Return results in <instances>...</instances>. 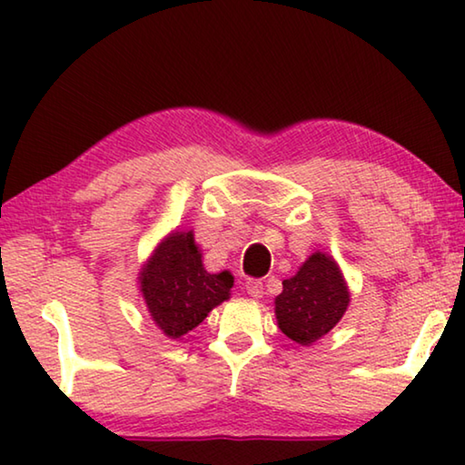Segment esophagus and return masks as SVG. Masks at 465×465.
Masks as SVG:
<instances>
[{
    "mask_svg": "<svg viewBox=\"0 0 465 465\" xmlns=\"http://www.w3.org/2000/svg\"><path fill=\"white\" fill-rule=\"evenodd\" d=\"M246 293H248L250 297H254V299H261V297H262V293H264L262 281H258V279H248V281H246Z\"/></svg>",
    "mask_w": 465,
    "mask_h": 465,
    "instance_id": "34e87169",
    "label": "esophagus"
}]
</instances>
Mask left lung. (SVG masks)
Returning a JSON list of instances; mask_svg holds the SVG:
<instances>
[{
	"label": "left lung",
	"mask_w": 465,
	"mask_h": 465,
	"mask_svg": "<svg viewBox=\"0 0 465 465\" xmlns=\"http://www.w3.org/2000/svg\"><path fill=\"white\" fill-rule=\"evenodd\" d=\"M351 303L342 271L326 252H313L274 297V316L291 341L312 346L342 320Z\"/></svg>",
	"instance_id": "obj_1"
}]
</instances>
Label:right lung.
<instances>
[{
  "instance_id": "1",
  "label": "right lung",
  "mask_w": 465,
  "mask_h": 465,
  "mask_svg": "<svg viewBox=\"0 0 465 465\" xmlns=\"http://www.w3.org/2000/svg\"><path fill=\"white\" fill-rule=\"evenodd\" d=\"M139 291L149 318L163 336L183 338L230 299L233 274L209 272L193 230L172 232L157 243L139 271Z\"/></svg>"
}]
</instances>
